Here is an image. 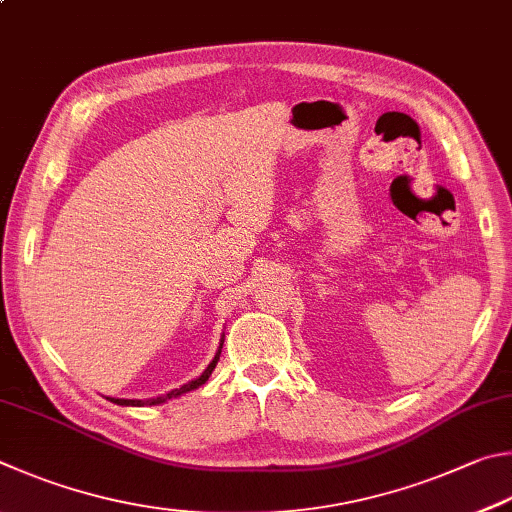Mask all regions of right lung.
I'll return each mask as SVG.
<instances>
[{
  "mask_svg": "<svg viewBox=\"0 0 512 512\" xmlns=\"http://www.w3.org/2000/svg\"><path fill=\"white\" fill-rule=\"evenodd\" d=\"M221 347H224V338H221V345H219V349H217V356L212 358V362L206 367V371H203V374H201L199 378H194V380H190V383L181 385L179 389H172V392H167V394H163V396H156V398H145V401H136V398H109V401L116 403V405H125V407H127V405L143 407V405H161V403H165V401H170V398H176V396H181V394H188V392H192V389H197V387H201L203 383H206L212 371H215L217 362H219Z\"/></svg>",
  "mask_w": 512,
  "mask_h": 512,
  "instance_id": "add662e5",
  "label": "right lung"
}]
</instances>
